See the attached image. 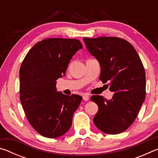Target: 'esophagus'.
<instances>
[{"instance_id": "obj_1", "label": "esophagus", "mask_w": 158, "mask_h": 158, "mask_svg": "<svg viewBox=\"0 0 158 158\" xmlns=\"http://www.w3.org/2000/svg\"><path fill=\"white\" fill-rule=\"evenodd\" d=\"M83 100H84V101H88L89 100V96L88 95H84V96H83Z\"/></svg>"}]
</instances>
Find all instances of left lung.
<instances>
[{
  "label": "left lung",
  "mask_w": 158,
  "mask_h": 158,
  "mask_svg": "<svg viewBox=\"0 0 158 158\" xmlns=\"http://www.w3.org/2000/svg\"><path fill=\"white\" fill-rule=\"evenodd\" d=\"M87 49L100 63V80L109 82L114 94L107 100L91 96L98 111L93 122L109 135L124 132L135 121L146 97V74L137 52L130 42L116 37H84Z\"/></svg>",
  "instance_id": "left-lung-1"
}]
</instances>
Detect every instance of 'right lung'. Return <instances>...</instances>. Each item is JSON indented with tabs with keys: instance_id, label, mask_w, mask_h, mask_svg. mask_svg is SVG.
Instances as JSON below:
<instances>
[{
	"instance_id": "right-lung-1",
	"label": "right lung",
	"mask_w": 158,
	"mask_h": 158,
	"mask_svg": "<svg viewBox=\"0 0 158 158\" xmlns=\"http://www.w3.org/2000/svg\"><path fill=\"white\" fill-rule=\"evenodd\" d=\"M81 49L79 40L44 39L31 48L21 64V105L31 126L45 137H59L71 127L82 97L64 95L57 91L56 85Z\"/></svg>"
}]
</instances>
